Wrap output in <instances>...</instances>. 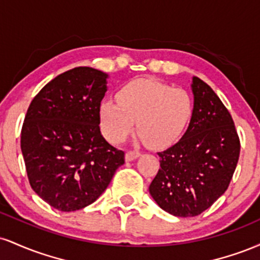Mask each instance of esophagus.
I'll return each mask as SVG.
<instances>
[{
	"label": "esophagus",
	"mask_w": 260,
	"mask_h": 260,
	"mask_svg": "<svg viewBox=\"0 0 260 260\" xmlns=\"http://www.w3.org/2000/svg\"><path fill=\"white\" fill-rule=\"evenodd\" d=\"M139 156H140L139 151L129 150V151H127V153H126V161H132V160L137 159V157H139Z\"/></svg>",
	"instance_id": "1"
}]
</instances>
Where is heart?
Wrapping results in <instances>:
<instances>
[{
  "label": "heart",
  "instance_id": "obj_1",
  "mask_svg": "<svg viewBox=\"0 0 260 260\" xmlns=\"http://www.w3.org/2000/svg\"><path fill=\"white\" fill-rule=\"evenodd\" d=\"M193 113L190 95L181 88L150 78L133 79L117 91V101L100 104L101 128L112 143H122L137 129L151 148L174 144L189 123Z\"/></svg>",
  "mask_w": 260,
  "mask_h": 260
}]
</instances>
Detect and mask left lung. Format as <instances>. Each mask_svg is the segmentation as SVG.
<instances>
[{"mask_svg": "<svg viewBox=\"0 0 260 260\" xmlns=\"http://www.w3.org/2000/svg\"><path fill=\"white\" fill-rule=\"evenodd\" d=\"M193 113L183 137L160 156L149 186L156 204L174 216H197L228 189L240 156V138L225 105L207 83L193 77Z\"/></svg>", "mask_w": 260, "mask_h": 260, "instance_id": "left-lung-1", "label": "left lung"}]
</instances>
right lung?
<instances>
[{
  "label": "right lung",
  "instance_id": "add662e5",
  "mask_svg": "<svg viewBox=\"0 0 260 260\" xmlns=\"http://www.w3.org/2000/svg\"><path fill=\"white\" fill-rule=\"evenodd\" d=\"M107 76L91 67L59 74L38 92L20 136L29 183L52 208L76 211L103 194L124 153L100 132Z\"/></svg>",
  "mask_w": 260,
  "mask_h": 260
}]
</instances>
